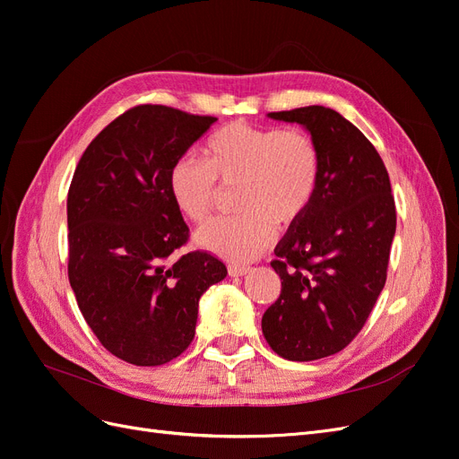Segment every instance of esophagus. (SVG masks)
Returning <instances> with one entry per match:
<instances>
[{
    "label": "esophagus",
    "mask_w": 459,
    "mask_h": 459,
    "mask_svg": "<svg viewBox=\"0 0 459 459\" xmlns=\"http://www.w3.org/2000/svg\"><path fill=\"white\" fill-rule=\"evenodd\" d=\"M248 266H241V264H230L228 266V273L231 275V277H241V275H247L248 273Z\"/></svg>",
    "instance_id": "1"
}]
</instances>
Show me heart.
I'll return each instance as SVG.
<instances>
[{
    "label": "heart",
    "mask_w": 459,
    "mask_h": 459,
    "mask_svg": "<svg viewBox=\"0 0 459 459\" xmlns=\"http://www.w3.org/2000/svg\"><path fill=\"white\" fill-rule=\"evenodd\" d=\"M322 176V152L302 128H264L231 122L208 137L204 159L179 157L169 174L176 208L195 224L212 218L221 186L238 189L235 218L216 220L197 243L221 258L248 262L275 239V224L289 226L308 211Z\"/></svg>",
    "instance_id": "heart-1"
}]
</instances>
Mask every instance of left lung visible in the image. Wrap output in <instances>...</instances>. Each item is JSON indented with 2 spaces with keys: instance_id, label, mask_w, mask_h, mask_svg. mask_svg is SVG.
<instances>
[{
  "instance_id": "obj_1",
  "label": "left lung",
  "mask_w": 459,
  "mask_h": 459,
  "mask_svg": "<svg viewBox=\"0 0 459 459\" xmlns=\"http://www.w3.org/2000/svg\"><path fill=\"white\" fill-rule=\"evenodd\" d=\"M268 117L302 124L322 152L316 197L275 247L281 293L262 316L275 354L310 362L341 352L366 325L386 281L396 206L377 149L337 110Z\"/></svg>"
}]
</instances>
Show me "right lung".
<instances>
[{
  "mask_svg": "<svg viewBox=\"0 0 459 459\" xmlns=\"http://www.w3.org/2000/svg\"><path fill=\"white\" fill-rule=\"evenodd\" d=\"M216 120L132 107L95 135L68 187V281L93 335L128 364L162 366L182 354L201 295L228 273L204 251L169 260L189 241L170 169Z\"/></svg>",
  "mask_w": 459,
  "mask_h": 459,
  "instance_id": "obj_1",
  "label": "right lung"
}]
</instances>
